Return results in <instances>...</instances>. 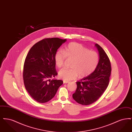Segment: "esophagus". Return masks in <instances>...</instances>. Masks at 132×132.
Listing matches in <instances>:
<instances>
[{
    "mask_svg": "<svg viewBox=\"0 0 132 132\" xmlns=\"http://www.w3.org/2000/svg\"><path fill=\"white\" fill-rule=\"evenodd\" d=\"M68 82H69V81H66V80H63V83H64V84H67V83H68Z\"/></svg>",
    "mask_w": 132,
    "mask_h": 132,
    "instance_id": "34e87169",
    "label": "esophagus"
}]
</instances>
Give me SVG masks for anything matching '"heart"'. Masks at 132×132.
Segmentation results:
<instances>
[{
	"instance_id": "1",
	"label": "heart",
	"mask_w": 132,
	"mask_h": 132,
	"mask_svg": "<svg viewBox=\"0 0 132 132\" xmlns=\"http://www.w3.org/2000/svg\"><path fill=\"white\" fill-rule=\"evenodd\" d=\"M73 59L71 69H62L58 75L64 80L70 81L77 78H85L90 75L96 69L99 56L97 52L89 50L81 44L76 43L69 44L63 50L58 51L54 56L57 67H63L65 58Z\"/></svg>"
}]
</instances>
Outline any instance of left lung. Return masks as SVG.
<instances>
[{
    "label": "left lung",
    "instance_id": "left-lung-1",
    "mask_svg": "<svg viewBox=\"0 0 132 132\" xmlns=\"http://www.w3.org/2000/svg\"><path fill=\"white\" fill-rule=\"evenodd\" d=\"M98 51L99 61L94 71L76 82L77 88L73 98L78 103L87 105L97 101L106 90L109 82L111 67L109 59L102 48L95 44Z\"/></svg>",
    "mask_w": 132,
    "mask_h": 132
}]
</instances>
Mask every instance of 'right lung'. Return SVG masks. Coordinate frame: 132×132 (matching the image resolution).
I'll return each instance as SVG.
<instances>
[{"label": "right lung", "mask_w": 132, "mask_h": 132, "mask_svg": "<svg viewBox=\"0 0 132 132\" xmlns=\"http://www.w3.org/2000/svg\"><path fill=\"white\" fill-rule=\"evenodd\" d=\"M67 41L59 38H45L34 44L26 58L23 79L26 89L39 103L51 100L63 81L50 78L57 75L54 56L57 50Z\"/></svg>", "instance_id": "1"}]
</instances>
